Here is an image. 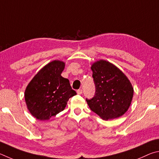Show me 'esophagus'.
I'll use <instances>...</instances> for the list:
<instances>
[{
  "label": "esophagus",
  "instance_id": "34e87169",
  "mask_svg": "<svg viewBox=\"0 0 159 159\" xmlns=\"http://www.w3.org/2000/svg\"><path fill=\"white\" fill-rule=\"evenodd\" d=\"M77 94H82V89H78L77 91Z\"/></svg>",
  "mask_w": 159,
  "mask_h": 159
}]
</instances>
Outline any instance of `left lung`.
I'll return each mask as SVG.
<instances>
[{
    "mask_svg": "<svg viewBox=\"0 0 159 159\" xmlns=\"http://www.w3.org/2000/svg\"><path fill=\"white\" fill-rule=\"evenodd\" d=\"M91 70L96 91L92 98H86L90 109L104 120L123 115L133 96V88L126 75L104 60L94 63Z\"/></svg>",
    "mask_w": 159,
    "mask_h": 159,
    "instance_id": "obj_1",
    "label": "left lung"
}]
</instances>
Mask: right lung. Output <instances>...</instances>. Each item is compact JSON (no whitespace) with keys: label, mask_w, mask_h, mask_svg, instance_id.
Masks as SVG:
<instances>
[{"label":"right lung","mask_w":159,"mask_h":159,"mask_svg":"<svg viewBox=\"0 0 159 159\" xmlns=\"http://www.w3.org/2000/svg\"><path fill=\"white\" fill-rule=\"evenodd\" d=\"M65 63L52 61L39 71L27 86L25 101L30 114L39 120H48L63 111L70 98L76 95L68 79L61 74Z\"/></svg>","instance_id":"right-lung-1"}]
</instances>
